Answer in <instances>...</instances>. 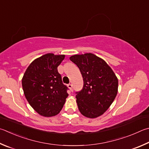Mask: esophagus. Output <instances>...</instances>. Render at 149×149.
<instances>
[{"mask_svg": "<svg viewBox=\"0 0 149 149\" xmlns=\"http://www.w3.org/2000/svg\"><path fill=\"white\" fill-rule=\"evenodd\" d=\"M68 87L70 89V91H71L72 92L73 91V88H72V84H68Z\"/></svg>", "mask_w": 149, "mask_h": 149, "instance_id": "esophagus-1", "label": "esophagus"}]
</instances>
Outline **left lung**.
I'll return each instance as SVG.
<instances>
[{"mask_svg":"<svg viewBox=\"0 0 149 149\" xmlns=\"http://www.w3.org/2000/svg\"><path fill=\"white\" fill-rule=\"evenodd\" d=\"M70 59L79 68L83 79V89L75 96L80 113L90 118L100 117L117 96V76L106 62L94 54L74 55Z\"/></svg>","mask_w":149,"mask_h":149,"instance_id":"1","label":"left lung"}]
</instances>
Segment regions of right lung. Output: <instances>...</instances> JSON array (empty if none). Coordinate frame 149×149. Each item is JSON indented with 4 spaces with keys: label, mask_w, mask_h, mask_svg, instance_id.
I'll return each instance as SVG.
<instances>
[{
    "label": "right lung",
    "mask_w": 149,
    "mask_h": 149,
    "mask_svg": "<svg viewBox=\"0 0 149 149\" xmlns=\"http://www.w3.org/2000/svg\"><path fill=\"white\" fill-rule=\"evenodd\" d=\"M65 55L47 53L34 60L22 78L24 94L31 106L45 117L58 115L68 96L58 72Z\"/></svg>",
    "instance_id": "add662e5"
}]
</instances>
